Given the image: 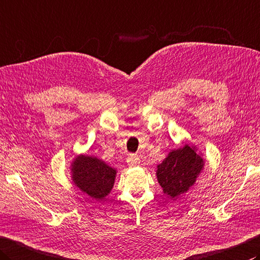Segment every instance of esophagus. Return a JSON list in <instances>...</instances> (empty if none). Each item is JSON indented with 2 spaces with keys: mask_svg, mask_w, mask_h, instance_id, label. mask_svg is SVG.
I'll use <instances>...</instances> for the list:
<instances>
[{
  "mask_svg": "<svg viewBox=\"0 0 260 260\" xmlns=\"http://www.w3.org/2000/svg\"><path fill=\"white\" fill-rule=\"evenodd\" d=\"M127 164H128L129 167H135L137 165H140V157L134 154H131L127 157Z\"/></svg>",
  "mask_w": 260,
  "mask_h": 260,
  "instance_id": "34e87169",
  "label": "esophagus"
}]
</instances>
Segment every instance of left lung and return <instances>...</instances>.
<instances>
[{"label":"left lung","mask_w":260,"mask_h":260,"mask_svg":"<svg viewBox=\"0 0 260 260\" xmlns=\"http://www.w3.org/2000/svg\"><path fill=\"white\" fill-rule=\"evenodd\" d=\"M205 161L196 149L188 144L169 152L157 166L156 178L164 192L171 198L178 197L195 184Z\"/></svg>","instance_id":"obj_1"}]
</instances>
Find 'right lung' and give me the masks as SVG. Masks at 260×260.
Returning a JSON list of instances; mask_svg holds the SVG:
<instances>
[{
  "mask_svg": "<svg viewBox=\"0 0 260 260\" xmlns=\"http://www.w3.org/2000/svg\"><path fill=\"white\" fill-rule=\"evenodd\" d=\"M71 174L81 191L100 201L113 189L117 171L98 157L80 154L71 165Z\"/></svg>",
  "mask_w": 260,
  "mask_h": 260,
  "instance_id": "add662e5",
  "label": "right lung"
}]
</instances>
